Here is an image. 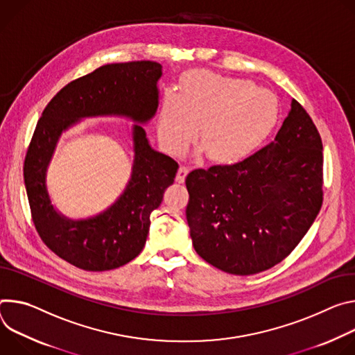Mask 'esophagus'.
<instances>
[{
	"instance_id": "obj_1",
	"label": "esophagus",
	"mask_w": 355,
	"mask_h": 355,
	"mask_svg": "<svg viewBox=\"0 0 355 355\" xmlns=\"http://www.w3.org/2000/svg\"><path fill=\"white\" fill-rule=\"evenodd\" d=\"M187 173H189V168H186V166H180V168H179V171H178V175H176V182L183 183V182L186 180Z\"/></svg>"
}]
</instances>
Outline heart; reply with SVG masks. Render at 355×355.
<instances>
[{"label":"heart","instance_id":"1","mask_svg":"<svg viewBox=\"0 0 355 355\" xmlns=\"http://www.w3.org/2000/svg\"><path fill=\"white\" fill-rule=\"evenodd\" d=\"M279 103L272 93L244 78L193 71L179 96L166 92L157 116V137L172 155H182L200 131L199 144L217 164L248 157L273 131Z\"/></svg>","mask_w":355,"mask_h":355}]
</instances>
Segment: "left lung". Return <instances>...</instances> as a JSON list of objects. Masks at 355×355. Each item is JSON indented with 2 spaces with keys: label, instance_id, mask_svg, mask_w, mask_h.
I'll return each mask as SVG.
<instances>
[{
  "label": "left lung",
  "instance_id": "1",
  "mask_svg": "<svg viewBox=\"0 0 355 355\" xmlns=\"http://www.w3.org/2000/svg\"><path fill=\"white\" fill-rule=\"evenodd\" d=\"M193 247L210 265L254 275L284 261L323 203V144L310 115L292 100L275 137L234 165L186 178Z\"/></svg>",
  "mask_w": 355,
  "mask_h": 355
}]
</instances>
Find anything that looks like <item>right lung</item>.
<instances>
[{"mask_svg": "<svg viewBox=\"0 0 355 355\" xmlns=\"http://www.w3.org/2000/svg\"><path fill=\"white\" fill-rule=\"evenodd\" d=\"M162 66L150 60L111 63L76 78L45 107L24 164V180L39 237L58 257L85 270L120 268L142 251L150 213L159 207L179 165L150 148L145 130L159 104ZM127 116L133 126L135 164L126 190L107 211L84 219L62 216L50 202L46 172L63 130L89 116Z\"/></svg>", "mask_w": 355, "mask_h": 355, "instance_id": "right-lung-1", "label": "right lung"}]
</instances>
